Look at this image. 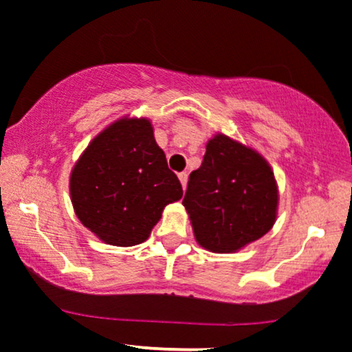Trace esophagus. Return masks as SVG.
Masks as SVG:
<instances>
[{
	"instance_id": "esophagus-1",
	"label": "esophagus",
	"mask_w": 352,
	"mask_h": 352,
	"mask_svg": "<svg viewBox=\"0 0 352 352\" xmlns=\"http://www.w3.org/2000/svg\"><path fill=\"white\" fill-rule=\"evenodd\" d=\"M179 179H180V184H182V187L186 188V186H187V172H180Z\"/></svg>"
}]
</instances>
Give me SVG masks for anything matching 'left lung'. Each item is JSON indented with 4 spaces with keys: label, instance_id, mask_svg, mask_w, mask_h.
Listing matches in <instances>:
<instances>
[{
    "label": "left lung",
    "instance_id": "8db88e82",
    "mask_svg": "<svg viewBox=\"0 0 352 352\" xmlns=\"http://www.w3.org/2000/svg\"><path fill=\"white\" fill-rule=\"evenodd\" d=\"M182 204L197 243L214 253H232L272 229L278 190L260 153L216 135L202 165L190 173Z\"/></svg>",
    "mask_w": 352,
    "mask_h": 352
}]
</instances>
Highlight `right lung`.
I'll return each mask as SVG.
<instances>
[{
  "mask_svg": "<svg viewBox=\"0 0 352 352\" xmlns=\"http://www.w3.org/2000/svg\"><path fill=\"white\" fill-rule=\"evenodd\" d=\"M182 194L150 121L143 118H124L106 128L70 175V197L79 221L114 246L145 241L164 207Z\"/></svg>",
  "mask_w": 352,
  "mask_h": 352,
  "instance_id": "obj_1",
  "label": "right lung"
}]
</instances>
